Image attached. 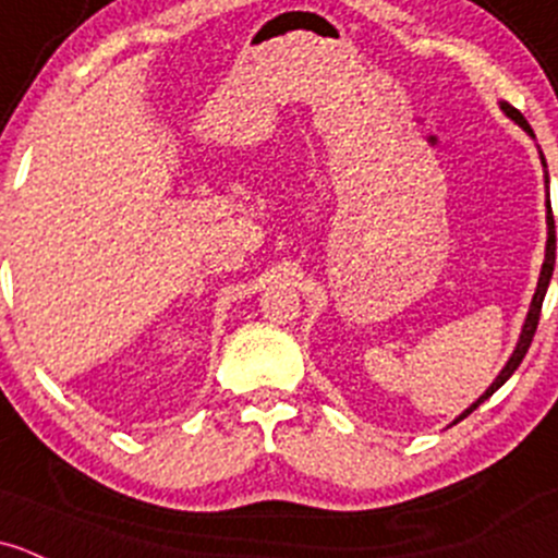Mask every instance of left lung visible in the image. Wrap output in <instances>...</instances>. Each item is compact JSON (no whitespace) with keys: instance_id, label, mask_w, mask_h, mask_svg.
I'll return each mask as SVG.
<instances>
[{"instance_id":"8db88e82","label":"left lung","mask_w":558,"mask_h":558,"mask_svg":"<svg viewBox=\"0 0 558 558\" xmlns=\"http://www.w3.org/2000/svg\"><path fill=\"white\" fill-rule=\"evenodd\" d=\"M500 109L506 111V114L511 117L513 122H519V125L524 128V131L530 133L532 138H535V133H532L530 122H526L524 117H521V111H519V109H513L511 104H506V101L500 104ZM543 166H545V160H543ZM545 184H548V179H545ZM554 264H556V227H554V214H550V203H548V240H545V262H543V269H541V280H537L535 296H532L530 313H526V320H524V326H521V337H519V342H515V350H513V355L508 357V363H506V366H502V372L497 374V379H495V383H492L489 387H486V392H484V396H481L478 401L473 403V407H468L465 412H462L460 417L454 420V425H457V422H460V420H465L468 414H471V412H476V409L481 407V403H484L486 398L492 396V392H495V390H500V387L506 385L508 379H511V374L515 372V368H519V363L524 361L526 350H530V344H532V337H535V331H537V320H541L543 299H545V291H548L550 275H554Z\"/></svg>"}]
</instances>
